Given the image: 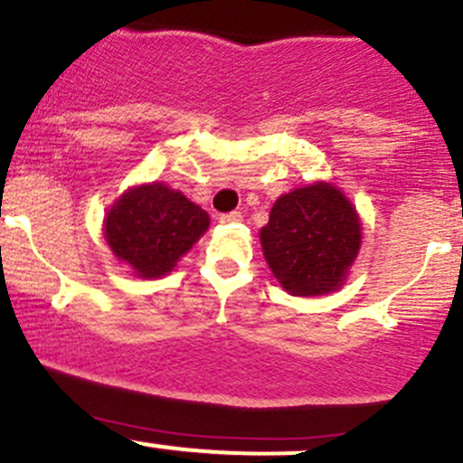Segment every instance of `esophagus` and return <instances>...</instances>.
<instances>
[{
    "label": "esophagus",
    "mask_w": 463,
    "mask_h": 463,
    "mask_svg": "<svg viewBox=\"0 0 463 463\" xmlns=\"http://www.w3.org/2000/svg\"><path fill=\"white\" fill-rule=\"evenodd\" d=\"M242 218L241 212H227V214H221V222H238Z\"/></svg>",
    "instance_id": "34e87169"
}]
</instances>
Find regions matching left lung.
<instances>
[{
	"label": "left lung",
	"instance_id": "8db88e82",
	"mask_svg": "<svg viewBox=\"0 0 463 463\" xmlns=\"http://www.w3.org/2000/svg\"><path fill=\"white\" fill-rule=\"evenodd\" d=\"M260 241L290 295H324L344 284L361 247V222L335 185L315 184L275 201Z\"/></svg>",
	"mask_w": 463,
	"mask_h": 463
}]
</instances>
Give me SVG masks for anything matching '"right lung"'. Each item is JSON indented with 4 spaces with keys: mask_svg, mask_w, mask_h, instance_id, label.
I'll list each match as a JSON object with an SVG mask.
<instances>
[{
    "mask_svg": "<svg viewBox=\"0 0 463 463\" xmlns=\"http://www.w3.org/2000/svg\"><path fill=\"white\" fill-rule=\"evenodd\" d=\"M210 216L164 184L122 196L105 218V238L119 260L142 278L173 271L176 260L201 238Z\"/></svg>",
    "mask_w": 463,
    "mask_h": 463,
    "instance_id": "obj_1",
    "label": "right lung"
}]
</instances>
